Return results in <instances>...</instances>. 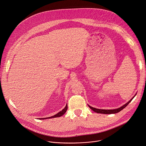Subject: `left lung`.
<instances>
[{"mask_svg": "<svg viewBox=\"0 0 146 146\" xmlns=\"http://www.w3.org/2000/svg\"><path fill=\"white\" fill-rule=\"evenodd\" d=\"M136 94L128 102V103H127L126 104H125L124 105H123V106H121V107H120L119 108H118V109H110V110H106V109H96V108H93V107H92L91 106H89L88 105V106L89 107L92 109V110H93L94 111H95V112H96L97 113H101V114H115V113H118V112H119L121 110H123L124 108H125L126 106H127L128 104H129V103L134 98V96L136 95Z\"/></svg>", "mask_w": 146, "mask_h": 146, "instance_id": "obj_1", "label": "left lung"}]
</instances>
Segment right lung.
I'll list each match as a JSON object with an SVG mask.
<instances>
[{"mask_svg":"<svg viewBox=\"0 0 146 146\" xmlns=\"http://www.w3.org/2000/svg\"><path fill=\"white\" fill-rule=\"evenodd\" d=\"M67 109V105L66 104V106L65 107L64 109H63L61 111H60L59 113H58L57 114H56V115L50 117H48V118H39L40 119H50V118H57V117H60L62 115H63L66 111Z\"/></svg>","mask_w":146,"mask_h":146,"instance_id":"right-lung-1","label":"right lung"}]
</instances>
